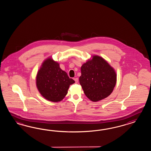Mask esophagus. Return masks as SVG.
<instances>
[{
    "label": "esophagus",
    "instance_id": "1",
    "mask_svg": "<svg viewBox=\"0 0 151 151\" xmlns=\"http://www.w3.org/2000/svg\"><path fill=\"white\" fill-rule=\"evenodd\" d=\"M73 80H74V81H75L76 83H77V82L78 81V78H74Z\"/></svg>",
    "mask_w": 151,
    "mask_h": 151
}]
</instances>
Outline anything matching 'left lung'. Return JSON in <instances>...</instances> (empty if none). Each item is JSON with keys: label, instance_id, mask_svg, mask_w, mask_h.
I'll return each instance as SVG.
<instances>
[{"label": "left lung", "instance_id": "8db88e82", "mask_svg": "<svg viewBox=\"0 0 151 151\" xmlns=\"http://www.w3.org/2000/svg\"><path fill=\"white\" fill-rule=\"evenodd\" d=\"M80 83L86 96L93 102L106 98L114 89L116 75L103 58L93 56L81 68Z\"/></svg>", "mask_w": 151, "mask_h": 151}]
</instances>
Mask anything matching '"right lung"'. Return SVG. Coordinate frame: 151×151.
I'll use <instances>...</instances> for the list:
<instances>
[{"instance_id": "right-lung-1", "label": "right lung", "mask_w": 151, "mask_h": 151, "mask_svg": "<svg viewBox=\"0 0 151 151\" xmlns=\"http://www.w3.org/2000/svg\"><path fill=\"white\" fill-rule=\"evenodd\" d=\"M75 83L59 64L51 58L46 59L36 78L37 88L42 96L49 101L59 102L65 97L70 85Z\"/></svg>"}]
</instances>
